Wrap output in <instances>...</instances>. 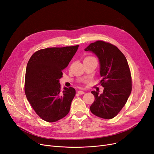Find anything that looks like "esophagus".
Returning <instances> with one entry per match:
<instances>
[{
	"instance_id": "obj_1",
	"label": "esophagus",
	"mask_w": 154,
	"mask_h": 154,
	"mask_svg": "<svg viewBox=\"0 0 154 154\" xmlns=\"http://www.w3.org/2000/svg\"><path fill=\"white\" fill-rule=\"evenodd\" d=\"M78 93L79 94H85V92L83 91H78Z\"/></svg>"
}]
</instances>
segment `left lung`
<instances>
[{"mask_svg":"<svg viewBox=\"0 0 154 154\" xmlns=\"http://www.w3.org/2000/svg\"><path fill=\"white\" fill-rule=\"evenodd\" d=\"M99 60L102 94L93 91L95 100L91 112L103 119L114 118L127 103L132 91L131 74L127 58L117 47L103 41H96L85 49Z\"/></svg>","mask_w":154,"mask_h":154,"instance_id":"left-lung-1","label":"left lung"}]
</instances>
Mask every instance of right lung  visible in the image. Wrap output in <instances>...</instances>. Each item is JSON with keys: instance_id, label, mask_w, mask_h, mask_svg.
Instances as JSON below:
<instances>
[{"instance_id": "right-lung-1", "label": "right lung", "mask_w": 154, "mask_h": 154, "mask_svg": "<svg viewBox=\"0 0 154 154\" xmlns=\"http://www.w3.org/2000/svg\"><path fill=\"white\" fill-rule=\"evenodd\" d=\"M78 46L41 49L32 54L27 63L26 97L35 112L45 122H57L70 110L76 91L66 87L61 90L60 79Z\"/></svg>"}]
</instances>
